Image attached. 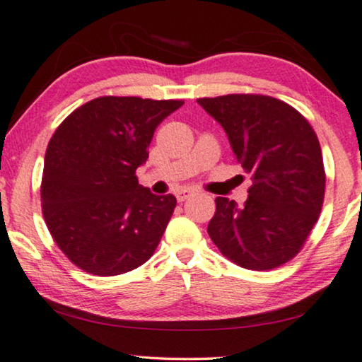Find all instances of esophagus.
I'll return each mask as SVG.
<instances>
[{
  "label": "esophagus",
  "mask_w": 362,
  "mask_h": 362,
  "mask_svg": "<svg viewBox=\"0 0 362 362\" xmlns=\"http://www.w3.org/2000/svg\"><path fill=\"white\" fill-rule=\"evenodd\" d=\"M192 194H194V189H189V187H186V189L177 191V192H176V199H177V202L186 201V199H187V197H191Z\"/></svg>",
  "instance_id": "34e87169"
}]
</instances>
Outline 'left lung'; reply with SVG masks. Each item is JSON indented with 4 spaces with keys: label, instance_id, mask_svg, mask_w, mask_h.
Returning <instances> with one entry per match:
<instances>
[{
    "label": "left lung",
    "instance_id": "left-lung-1",
    "mask_svg": "<svg viewBox=\"0 0 362 362\" xmlns=\"http://www.w3.org/2000/svg\"><path fill=\"white\" fill-rule=\"evenodd\" d=\"M197 103L222 125L251 176L245 206L216 199L207 232L225 258L268 271L302 250L322 212L325 168L315 130L284 101L263 94H227Z\"/></svg>",
    "mask_w": 362,
    "mask_h": 362
}]
</instances>
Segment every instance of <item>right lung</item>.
I'll return each instance as SVG.
<instances>
[{
  "label": "right lung",
  "instance_id": "right-lung-1",
  "mask_svg": "<svg viewBox=\"0 0 362 362\" xmlns=\"http://www.w3.org/2000/svg\"><path fill=\"white\" fill-rule=\"evenodd\" d=\"M185 101L103 96L75 109L45 151L40 199L47 228L73 264L117 276L151 258L176 207L135 171L161 120Z\"/></svg>",
  "mask_w": 362,
  "mask_h": 362
}]
</instances>
